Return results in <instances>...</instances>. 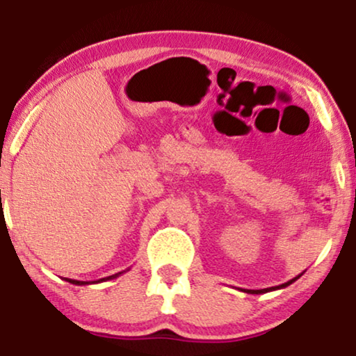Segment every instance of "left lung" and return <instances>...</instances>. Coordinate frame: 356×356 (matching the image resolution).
<instances>
[{"label": "left lung", "instance_id": "8db88e82", "mask_svg": "<svg viewBox=\"0 0 356 356\" xmlns=\"http://www.w3.org/2000/svg\"><path fill=\"white\" fill-rule=\"evenodd\" d=\"M302 276V273L299 274V276H296L294 279H291V281L284 282V284H279V286H273V287H266V289H240L243 292H246V294H266V292H271V291H277V289H284L289 284H292L294 281H298V279Z\"/></svg>", "mask_w": 356, "mask_h": 356}]
</instances>
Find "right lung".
<instances>
[{
	"label": "right lung",
	"instance_id": "obj_1",
	"mask_svg": "<svg viewBox=\"0 0 356 356\" xmlns=\"http://www.w3.org/2000/svg\"><path fill=\"white\" fill-rule=\"evenodd\" d=\"M126 271H129V269H126ZM126 271H121V273H116V274H111V276H108V277H102V279H98V281H92V282H87V281H77V279H69V277H65V281L67 282H70V284H75V286H87V284H95V282H103V281H110V279H115V277H118V276H121V274L123 273H126Z\"/></svg>",
	"mask_w": 356,
	"mask_h": 356
}]
</instances>
